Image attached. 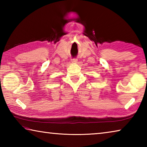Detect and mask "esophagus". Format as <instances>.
<instances>
[{
    "mask_svg": "<svg viewBox=\"0 0 147 147\" xmlns=\"http://www.w3.org/2000/svg\"><path fill=\"white\" fill-rule=\"evenodd\" d=\"M72 62H73V63H76L77 61H78V59H77V58H73L71 59Z\"/></svg>",
    "mask_w": 147,
    "mask_h": 147,
    "instance_id": "34e87169",
    "label": "esophagus"
}]
</instances>
